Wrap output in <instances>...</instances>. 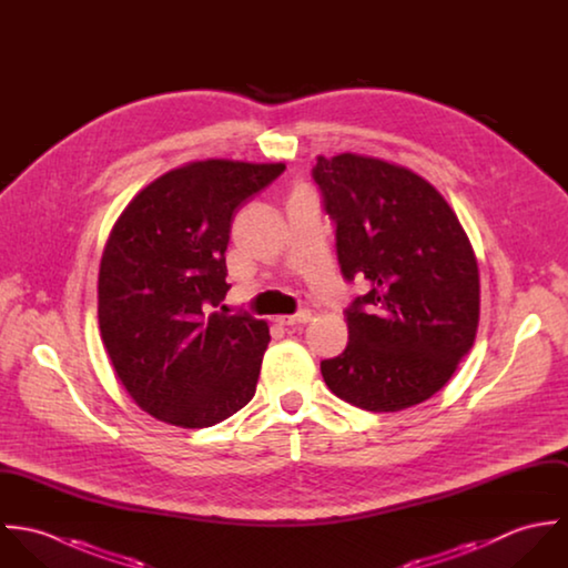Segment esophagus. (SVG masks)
Instances as JSON below:
<instances>
[{
  "label": "esophagus",
  "mask_w": 568,
  "mask_h": 568,
  "mask_svg": "<svg viewBox=\"0 0 568 568\" xmlns=\"http://www.w3.org/2000/svg\"><path fill=\"white\" fill-rule=\"evenodd\" d=\"M313 320V313L311 311H300L297 315H286V317H277V324L280 325H297L308 324Z\"/></svg>",
  "instance_id": "1"
}]
</instances>
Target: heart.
Instances as JSON below:
<instances>
[{
    "mask_svg": "<svg viewBox=\"0 0 568 568\" xmlns=\"http://www.w3.org/2000/svg\"><path fill=\"white\" fill-rule=\"evenodd\" d=\"M300 190H304V187H300Z\"/></svg>",
    "mask_w": 568,
    "mask_h": 568,
    "instance_id": "b5f03b06",
    "label": "heart"
}]
</instances>
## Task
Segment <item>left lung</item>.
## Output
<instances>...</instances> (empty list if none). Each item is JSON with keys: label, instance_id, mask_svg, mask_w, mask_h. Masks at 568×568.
Here are the masks:
<instances>
[{"label": "left lung", "instance_id": "obj_1", "mask_svg": "<svg viewBox=\"0 0 568 568\" xmlns=\"http://www.w3.org/2000/svg\"><path fill=\"white\" fill-rule=\"evenodd\" d=\"M313 179L336 223L347 282L361 277L343 354L322 361L325 385L349 405L387 413L437 394L479 325V266L457 214L419 174L376 158H317Z\"/></svg>", "mask_w": 568, "mask_h": 568}]
</instances>
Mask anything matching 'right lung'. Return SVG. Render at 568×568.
I'll return each instance as SVG.
<instances>
[{
    "label": "right lung",
    "mask_w": 568,
    "mask_h": 568,
    "mask_svg": "<svg viewBox=\"0 0 568 568\" xmlns=\"http://www.w3.org/2000/svg\"><path fill=\"white\" fill-rule=\"evenodd\" d=\"M284 163L194 162L146 185L120 214L98 275L102 343L153 417L214 426L255 394L268 325L219 313L234 214Z\"/></svg>",
    "instance_id": "1"
}]
</instances>
